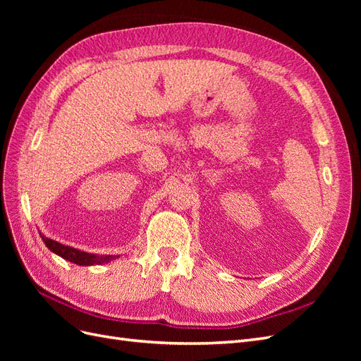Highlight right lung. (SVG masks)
<instances>
[{
    "mask_svg": "<svg viewBox=\"0 0 361 361\" xmlns=\"http://www.w3.org/2000/svg\"><path fill=\"white\" fill-rule=\"evenodd\" d=\"M43 243L47 244V247L54 251V253L61 256L63 259H66L69 262H73L76 265H101V264H106V262H110L114 259V256H96L92 253H85V251L81 250H76L73 247H68V245H63L57 241H52L49 238H45L43 235H40Z\"/></svg>",
    "mask_w": 361,
    "mask_h": 361,
    "instance_id": "add662e5",
    "label": "right lung"
}]
</instances>
